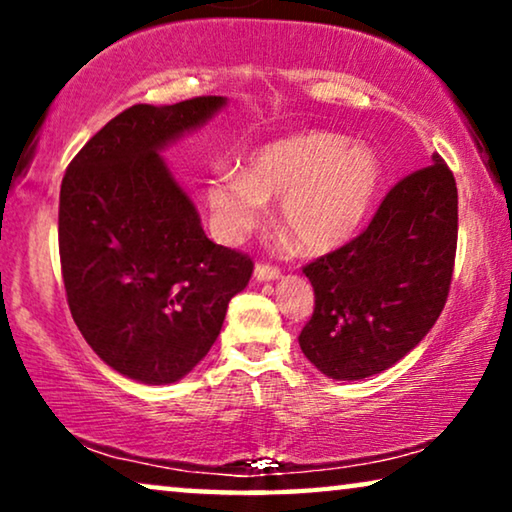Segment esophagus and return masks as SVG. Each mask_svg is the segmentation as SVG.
Listing matches in <instances>:
<instances>
[{
  "label": "esophagus",
  "mask_w": 512,
  "mask_h": 512,
  "mask_svg": "<svg viewBox=\"0 0 512 512\" xmlns=\"http://www.w3.org/2000/svg\"><path fill=\"white\" fill-rule=\"evenodd\" d=\"M254 275H256V279H261V282H270V279H277L279 275H282V272H279L277 265L261 261V263H256Z\"/></svg>",
  "instance_id": "obj_1"
}]
</instances>
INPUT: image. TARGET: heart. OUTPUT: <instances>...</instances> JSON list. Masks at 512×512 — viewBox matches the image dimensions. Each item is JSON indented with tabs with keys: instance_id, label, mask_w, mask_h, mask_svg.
Here are the masks:
<instances>
[{
	"instance_id": "heart-1",
	"label": "heart",
	"mask_w": 512,
	"mask_h": 512,
	"mask_svg": "<svg viewBox=\"0 0 512 512\" xmlns=\"http://www.w3.org/2000/svg\"><path fill=\"white\" fill-rule=\"evenodd\" d=\"M380 177V163L368 146L347 144L333 132H303L263 146L244 172H216L207 200L216 226L230 240L265 219V200H282V223L298 247L328 251L359 230Z\"/></svg>"
}]
</instances>
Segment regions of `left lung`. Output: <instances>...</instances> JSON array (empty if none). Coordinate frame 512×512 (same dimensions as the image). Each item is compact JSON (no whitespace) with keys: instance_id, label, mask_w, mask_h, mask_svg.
I'll return each instance as SVG.
<instances>
[{"instance_id":"left-lung-1","label":"left lung","mask_w":512,"mask_h":512,"mask_svg":"<svg viewBox=\"0 0 512 512\" xmlns=\"http://www.w3.org/2000/svg\"><path fill=\"white\" fill-rule=\"evenodd\" d=\"M457 181L443 158L403 177L354 240L307 263L314 312L300 349L333 380H363L401 361L450 296Z\"/></svg>"}]
</instances>
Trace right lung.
<instances>
[{
    "instance_id": "obj_1",
    "label": "right lung",
    "mask_w": 512,
    "mask_h": 512,
    "mask_svg": "<svg viewBox=\"0 0 512 512\" xmlns=\"http://www.w3.org/2000/svg\"><path fill=\"white\" fill-rule=\"evenodd\" d=\"M226 100L135 104L69 163L58 247L74 324L93 352L144 384H170L219 338L230 298L254 261L214 244L158 149L205 123Z\"/></svg>"
}]
</instances>
